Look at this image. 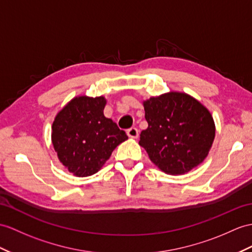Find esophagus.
<instances>
[{
  "instance_id": "obj_1",
  "label": "esophagus",
  "mask_w": 252,
  "mask_h": 252,
  "mask_svg": "<svg viewBox=\"0 0 252 252\" xmlns=\"http://www.w3.org/2000/svg\"><path fill=\"white\" fill-rule=\"evenodd\" d=\"M127 134H128V137H130V138H138L139 130L136 127H131L127 130Z\"/></svg>"
}]
</instances>
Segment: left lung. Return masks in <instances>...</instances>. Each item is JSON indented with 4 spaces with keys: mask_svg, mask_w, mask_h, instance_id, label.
Masks as SVG:
<instances>
[{
    "mask_svg": "<svg viewBox=\"0 0 252 252\" xmlns=\"http://www.w3.org/2000/svg\"><path fill=\"white\" fill-rule=\"evenodd\" d=\"M147 128L139 144L168 174H185L204 160L215 138L210 111L194 98L171 92L143 102Z\"/></svg>",
    "mask_w": 252,
    "mask_h": 252,
    "instance_id": "obj_1",
    "label": "left lung"
}]
</instances>
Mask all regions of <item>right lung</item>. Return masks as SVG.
Returning a JSON list of instances; mask_svg holds the SVG:
<instances>
[{"mask_svg": "<svg viewBox=\"0 0 252 252\" xmlns=\"http://www.w3.org/2000/svg\"><path fill=\"white\" fill-rule=\"evenodd\" d=\"M105 97L73 98L55 116L52 143L60 161L76 176L98 172L113 150L128 139L111 119L103 115Z\"/></svg>", "mask_w": 252, "mask_h": 252, "instance_id": "obj_1", "label": "right lung"}]
</instances>
